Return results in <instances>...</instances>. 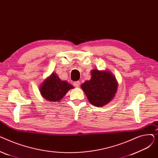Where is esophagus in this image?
Wrapping results in <instances>:
<instances>
[{"instance_id": "1", "label": "esophagus", "mask_w": 158, "mask_h": 158, "mask_svg": "<svg viewBox=\"0 0 158 158\" xmlns=\"http://www.w3.org/2000/svg\"><path fill=\"white\" fill-rule=\"evenodd\" d=\"M73 85H74V86H76V87H77V88L79 87V86H80V82H79V81L74 82H73Z\"/></svg>"}]
</instances>
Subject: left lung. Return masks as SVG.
Masks as SVG:
<instances>
[{
	"label": "left lung",
	"mask_w": 158,
	"mask_h": 158,
	"mask_svg": "<svg viewBox=\"0 0 158 158\" xmlns=\"http://www.w3.org/2000/svg\"><path fill=\"white\" fill-rule=\"evenodd\" d=\"M92 79L81 85L89 102L101 107L112 100L117 90L118 84L113 75L106 71L93 70Z\"/></svg>",
	"instance_id": "1"
}]
</instances>
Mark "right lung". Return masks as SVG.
Segmentation results:
<instances>
[{
  "label": "right lung",
  "instance_id": "add662e5",
  "mask_svg": "<svg viewBox=\"0 0 158 158\" xmlns=\"http://www.w3.org/2000/svg\"><path fill=\"white\" fill-rule=\"evenodd\" d=\"M40 93L48 101H60L68 91L73 88L67 82L62 81L52 73L40 86Z\"/></svg>",
  "mask_w": 158,
  "mask_h": 158
}]
</instances>
